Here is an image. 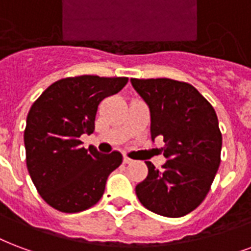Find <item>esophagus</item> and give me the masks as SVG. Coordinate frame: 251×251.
Here are the masks:
<instances>
[{
	"label": "esophagus",
	"mask_w": 251,
	"mask_h": 251,
	"mask_svg": "<svg viewBox=\"0 0 251 251\" xmlns=\"http://www.w3.org/2000/svg\"><path fill=\"white\" fill-rule=\"evenodd\" d=\"M131 161H132V160L129 159V157H127V156H124V157H123V163L124 164H129Z\"/></svg>",
	"instance_id": "1"
}]
</instances>
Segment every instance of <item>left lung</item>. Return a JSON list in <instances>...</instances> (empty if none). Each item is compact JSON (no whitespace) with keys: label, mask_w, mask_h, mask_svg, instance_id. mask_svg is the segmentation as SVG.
Listing matches in <instances>:
<instances>
[{"label":"left lung","mask_w":251,"mask_h":251,"mask_svg":"<svg viewBox=\"0 0 251 251\" xmlns=\"http://www.w3.org/2000/svg\"><path fill=\"white\" fill-rule=\"evenodd\" d=\"M151 114V137H164L163 169L146 161L148 176L136 185L144 208L182 217L208 195L221 163L222 135L212 104L192 84L168 78L131 79Z\"/></svg>","instance_id":"1"}]
</instances>
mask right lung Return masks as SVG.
<instances>
[{"label":"right lung","mask_w":251,"mask_h":251,"mask_svg":"<svg viewBox=\"0 0 251 251\" xmlns=\"http://www.w3.org/2000/svg\"><path fill=\"white\" fill-rule=\"evenodd\" d=\"M127 82L98 75L61 79L31 105L24 133L26 165L41 197L56 210L78 213L97 204L110 173L123 161L118 151L86 150L79 137L92 133L99 103Z\"/></svg>","instance_id":"1"}]
</instances>
